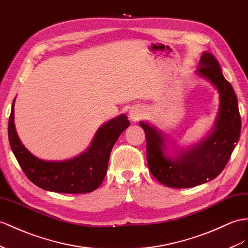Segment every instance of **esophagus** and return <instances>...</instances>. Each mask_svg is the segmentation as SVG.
Instances as JSON below:
<instances>
[{"label":"esophagus","instance_id":"34e87169","mask_svg":"<svg viewBox=\"0 0 248 248\" xmlns=\"http://www.w3.org/2000/svg\"><path fill=\"white\" fill-rule=\"evenodd\" d=\"M142 113L141 110L138 109V108H132L130 110V118L133 120V122H136L139 118L141 117Z\"/></svg>","mask_w":248,"mask_h":248}]
</instances>
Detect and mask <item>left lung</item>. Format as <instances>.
<instances>
[{"label": "left lung", "mask_w": 248, "mask_h": 248, "mask_svg": "<svg viewBox=\"0 0 248 248\" xmlns=\"http://www.w3.org/2000/svg\"><path fill=\"white\" fill-rule=\"evenodd\" d=\"M196 74L212 82L220 96L217 119L204 140L187 150H178L172 157L166 152L167 140L161 131L149 123H139L147 138V160L151 173L169 187H194L215 179L225 168L240 138L241 116L237 95L212 53L203 52Z\"/></svg>", "instance_id": "8db88e82"}]
</instances>
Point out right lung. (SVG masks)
<instances>
[{"instance_id": "right-lung-1", "label": "right lung", "mask_w": 248, "mask_h": 248, "mask_svg": "<svg viewBox=\"0 0 248 248\" xmlns=\"http://www.w3.org/2000/svg\"><path fill=\"white\" fill-rule=\"evenodd\" d=\"M15 100L9 116L8 138L27 178L49 192L85 194L96 189L105 179L114 144L130 125L128 117L123 114L104 124L95 133L90 147L80 155L68 160L46 161L31 154L18 138L15 125Z\"/></svg>"}]
</instances>
